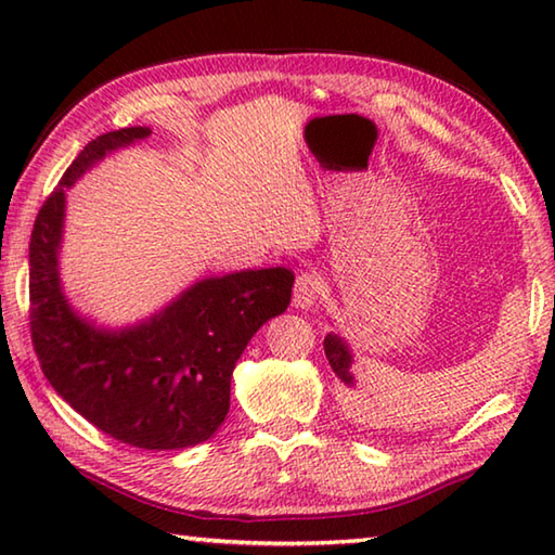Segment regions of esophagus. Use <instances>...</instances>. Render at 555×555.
Instances as JSON below:
<instances>
[{
	"mask_svg": "<svg viewBox=\"0 0 555 555\" xmlns=\"http://www.w3.org/2000/svg\"><path fill=\"white\" fill-rule=\"evenodd\" d=\"M323 288L321 276L315 271H300L294 284V306L296 308H311Z\"/></svg>",
	"mask_w": 555,
	"mask_h": 555,
	"instance_id": "obj_1",
	"label": "esophagus"
}]
</instances>
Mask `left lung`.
I'll use <instances>...</instances> for the list:
<instances>
[{
  "instance_id": "1",
  "label": "left lung",
  "mask_w": 555,
  "mask_h": 555,
  "mask_svg": "<svg viewBox=\"0 0 555 555\" xmlns=\"http://www.w3.org/2000/svg\"><path fill=\"white\" fill-rule=\"evenodd\" d=\"M323 347H325L327 362H331L333 372L337 374V379L347 384V387H354V377H352V362L354 360H352L350 345H347L337 333H327L325 340H323Z\"/></svg>"
}]
</instances>
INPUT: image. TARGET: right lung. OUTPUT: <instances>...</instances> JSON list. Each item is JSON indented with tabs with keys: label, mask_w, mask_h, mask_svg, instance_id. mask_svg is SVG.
I'll return each instance as SVG.
<instances>
[{
	"label": "right lung",
	"mask_w": 555,
	"mask_h": 555,
	"mask_svg": "<svg viewBox=\"0 0 555 555\" xmlns=\"http://www.w3.org/2000/svg\"><path fill=\"white\" fill-rule=\"evenodd\" d=\"M149 134L127 127L92 139L39 210L29 244L31 340L51 387L102 434L144 450H181L208 440L228 416L234 364L259 327L288 308L294 271L201 279L125 327L75 311L59 269L65 188Z\"/></svg>",
	"instance_id": "right-lung-1"
}]
</instances>
